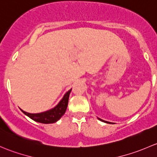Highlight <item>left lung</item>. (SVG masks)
<instances>
[{
  "label": "left lung",
  "mask_w": 157,
  "mask_h": 157,
  "mask_svg": "<svg viewBox=\"0 0 157 157\" xmlns=\"http://www.w3.org/2000/svg\"><path fill=\"white\" fill-rule=\"evenodd\" d=\"M98 119H100V120H101V121H102V122H106V123H110V122H106V121H104V120H102V119H99V118H98Z\"/></svg>",
  "instance_id": "left-lung-1"
}]
</instances>
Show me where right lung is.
<instances>
[{"instance_id": "right-lung-1", "label": "right lung", "mask_w": 157, "mask_h": 157, "mask_svg": "<svg viewBox=\"0 0 157 157\" xmlns=\"http://www.w3.org/2000/svg\"><path fill=\"white\" fill-rule=\"evenodd\" d=\"M71 90L72 89L68 90L63 96V99L59 101V103L54 108L48 111L40 113H29L25 112L22 109H21V110L24 114L26 115L30 119L35 121V122H41V123L44 124L54 123V122H57L65 113L68 106L69 97Z\"/></svg>"}]
</instances>
